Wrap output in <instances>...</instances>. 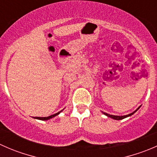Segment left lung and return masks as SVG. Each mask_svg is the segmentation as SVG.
<instances>
[{
	"label": "left lung",
	"mask_w": 157,
	"mask_h": 157,
	"mask_svg": "<svg viewBox=\"0 0 157 157\" xmlns=\"http://www.w3.org/2000/svg\"><path fill=\"white\" fill-rule=\"evenodd\" d=\"M139 108H140V107H139ZM139 108L137 109H136V110L134 111V112H132V113L129 114V115H123V116H118V115H109V114L105 113V112H103V113L105 114V115H107V116H108V117H110V118H113V119H115V120H121V119H124V118H127V117H128V116H131V115H132L134 113V112H137V110H138Z\"/></svg>",
	"instance_id": "left-lung-1"
}]
</instances>
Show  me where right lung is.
Returning <instances> with one entry per match:
<instances>
[{
    "label": "right lung",
    "mask_w": 157,
    "mask_h": 157,
    "mask_svg": "<svg viewBox=\"0 0 157 157\" xmlns=\"http://www.w3.org/2000/svg\"><path fill=\"white\" fill-rule=\"evenodd\" d=\"M61 112V111H60V112H58V113L54 114V115H50V116H48V117H36L35 118H37V119H39V120H48V119H50V118H53V117L56 116V115H58Z\"/></svg>",
    "instance_id": "add662e5"
}]
</instances>
